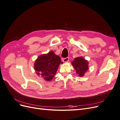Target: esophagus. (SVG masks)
Instances as JSON below:
<instances>
[{"label":"esophagus","mask_w":120,"mask_h":120,"mask_svg":"<svg viewBox=\"0 0 120 120\" xmlns=\"http://www.w3.org/2000/svg\"><path fill=\"white\" fill-rule=\"evenodd\" d=\"M69 61V58L68 57H66V58H64V59H63V61L64 63H67Z\"/></svg>","instance_id":"obj_1"}]
</instances>
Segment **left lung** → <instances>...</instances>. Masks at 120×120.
Masks as SVG:
<instances>
[{"instance_id": "1", "label": "left lung", "mask_w": 120, "mask_h": 120, "mask_svg": "<svg viewBox=\"0 0 120 120\" xmlns=\"http://www.w3.org/2000/svg\"><path fill=\"white\" fill-rule=\"evenodd\" d=\"M89 62L82 56L76 57L71 62L77 73L79 77H83L86 72L89 70Z\"/></svg>"}]
</instances>
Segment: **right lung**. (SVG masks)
<instances>
[{
    "label": "right lung",
    "instance_id": "right-lung-1",
    "mask_svg": "<svg viewBox=\"0 0 120 120\" xmlns=\"http://www.w3.org/2000/svg\"><path fill=\"white\" fill-rule=\"evenodd\" d=\"M61 61L59 56L50 51L39 56L35 60L34 68L36 73L46 81H50L56 75Z\"/></svg>",
    "mask_w": 120,
    "mask_h": 120
}]
</instances>
